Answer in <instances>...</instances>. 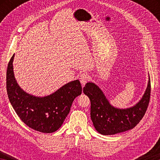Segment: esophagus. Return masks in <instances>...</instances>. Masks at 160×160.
<instances>
[{
    "label": "esophagus",
    "instance_id": "obj_1",
    "mask_svg": "<svg viewBox=\"0 0 160 160\" xmlns=\"http://www.w3.org/2000/svg\"><path fill=\"white\" fill-rule=\"evenodd\" d=\"M79 79H80L81 84H82V85L84 86L89 80V75L87 73H85V72H84V73H82L80 75Z\"/></svg>",
    "mask_w": 160,
    "mask_h": 160
}]
</instances>
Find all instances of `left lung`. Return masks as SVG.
Wrapping results in <instances>:
<instances>
[{"mask_svg":"<svg viewBox=\"0 0 160 160\" xmlns=\"http://www.w3.org/2000/svg\"><path fill=\"white\" fill-rule=\"evenodd\" d=\"M150 78L140 101L127 109H118L110 104L101 89L88 82L83 92L90 99V116L96 131L104 135H114L133 128L145 115L150 97Z\"/></svg>","mask_w":160,"mask_h":160,"instance_id":"left-lung-1","label":"left lung"}]
</instances>
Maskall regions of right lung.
Segmentation results:
<instances>
[{"instance_id":"right-lung-1","label":"right lung","mask_w":160,"mask_h":160,"mask_svg":"<svg viewBox=\"0 0 160 160\" xmlns=\"http://www.w3.org/2000/svg\"><path fill=\"white\" fill-rule=\"evenodd\" d=\"M10 59L6 73V89L10 104L22 121L35 131L50 133L62 126L75 97L82 93L78 80L65 84L53 93L37 97L24 91L15 80L13 59Z\"/></svg>"}]
</instances>
